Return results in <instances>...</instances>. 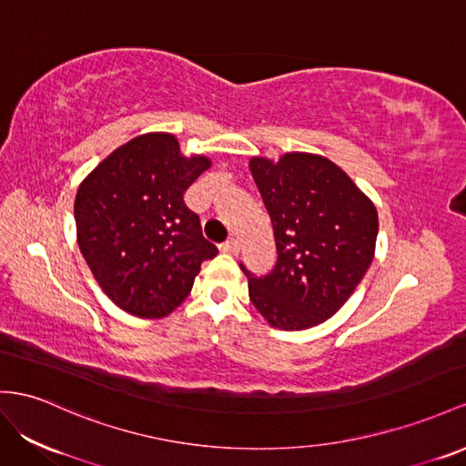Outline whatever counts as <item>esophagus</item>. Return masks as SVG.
I'll return each instance as SVG.
<instances>
[{"mask_svg":"<svg viewBox=\"0 0 466 466\" xmlns=\"http://www.w3.org/2000/svg\"><path fill=\"white\" fill-rule=\"evenodd\" d=\"M222 252H228V254H238L240 252V240L238 238H228L222 246H220Z\"/></svg>","mask_w":466,"mask_h":466,"instance_id":"1","label":"esophagus"}]
</instances>
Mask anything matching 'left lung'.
Wrapping results in <instances>:
<instances>
[{"label": "left lung", "mask_w": 466, "mask_h": 466, "mask_svg": "<svg viewBox=\"0 0 466 466\" xmlns=\"http://www.w3.org/2000/svg\"><path fill=\"white\" fill-rule=\"evenodd\" d=\"M276 236L278 261L248 278L249 301L268 323L305 330L335 315L374 258L378 212L352 178L311 153L249 161Z\"/></svg>", "instance_id": "left-lung-1"}]
</instances>
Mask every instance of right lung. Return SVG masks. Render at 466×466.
<instances>
[{"instance_id": "add662e5", "label": "right lung", "mask_w": 466, "mask_h": 466, "mask_svg": "<svg viewBox=\"0 0 466 466\" xmlns=\"http://www.w3.org/2000/svg\"><path fill=\"white\" fill-rule=\"evenodd\" d=\"M210 161L183 157L171 134H146L108 155L75 200L80 252L104 293L141 319L185 301L205 259L218 249L202 236L183 195Z\"/></svg>"}]
</instances>
